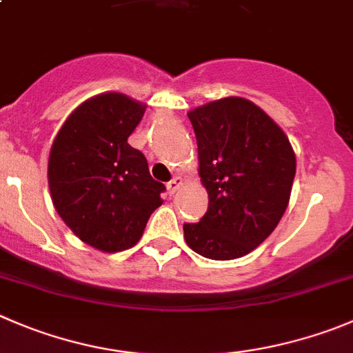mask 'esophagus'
<instances>
[{
  "instance_id": "34e87169",
  "label": "esophagus",
  "mask_w": 353,
  "mask_h": 353,
  "mask_svg": "<svg viewBox=\"0 0 353 353\" xmlns=\"http://www.w3.org/2000/svg\"><path fill=\"white\" fill-rule=\"evenodd\" d=\"M180 185H182V179H180V176H174L171 182H168L166 189H168V192H170V194H174L176 190L180 189Z\"/></svg>"
}]
</instances>
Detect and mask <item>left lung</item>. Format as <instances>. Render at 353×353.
Here are the masks:
<instances>
[{"label": "left lung", "instance_id": "8db88e82", "mask_svg": "<svg viewBox=\"0 0 353 353\" xmlns=\"http://www.w3.org/2000/svg\"><path fill=\"white\" fill-rule=\"evenodd\" d=\"M208 211L183 223L190 250L236 260L260 246L290 203L296 157L286 133L253 102L227 97L190 110Z\"/></svg>", "mask_w": 353, "mask_h": 353}]
</instances>
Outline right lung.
Returning <instances> with one entry per match:
<instances>
[{"mask_svg": "<svg viewBox=\"0 0 353 353\" xmlns=\"http://www.w3.org/2000/svg\"><path fill=\"white\" fill-rule=\"evenodd\" d=\"M145 103L107 92L76 107L53 140L48 185L53 206L83 243L105 253L135 246L166 190L128 143Z\"/></svg>", "mask_w": 353, "mask_h": 353, "instance_id": "right-lung-1", "label": "right lung"}]
</instances>
